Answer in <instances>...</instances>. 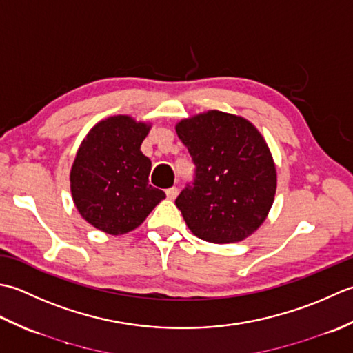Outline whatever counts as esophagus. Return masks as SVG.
<instances>
[{"label": "esophagus", "instance_id": "esophagus-1", "mask_svg": "<svg viewBox=\"0 0 353 353\" xmlns=\"http://www.w3.org/2000/svg\"><path fill=\"white\" fill-rule=\"evenodd\" d=\"M166 195L169 199H175L178 196V189L176 187H170V189L166 190Z\"/></svg>", "mask_w": 353, "mask_h": 353}]
</instances>
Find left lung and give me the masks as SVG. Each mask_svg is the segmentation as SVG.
Segmentation results:
<instances>
[{"instance_id": "8db88e82", "label": "left lung", "mask_w": 353, "mask_h": 353, "mask_svg": "<svg viewBox=\"0 0 353 353\" xmlns=\"http://www.w3.org/2000/svg\"><path fill=\"white\" fill-rule=\"evenodd\" d=\"M175 129L196 164L195 184L175 201L187 227L221 245L247 239L267 219L277 190L263 135L245 117L218 110L181 119Z\"/></svg>"}]
</instances>
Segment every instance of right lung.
Here are the masks:
<instances>
[{
	"mask_svg": "<svg viewBox=\"0 0 353 353\" xmlns=\"http://www.w3.org/2000/svg\"><path fill=\"white\" fill-rule=\"evenodd\" d=\"M150 121L119 114L85 135L70 170V190L81 216L106 234L140 227L166 193L149 184L152 163L141 152Z\"/></svg>",
	"mask_w": 353,
	"mask_h": 353,
	"instance_id": "right-lung-1",
	"label": "right lung"
}]
</instances>
